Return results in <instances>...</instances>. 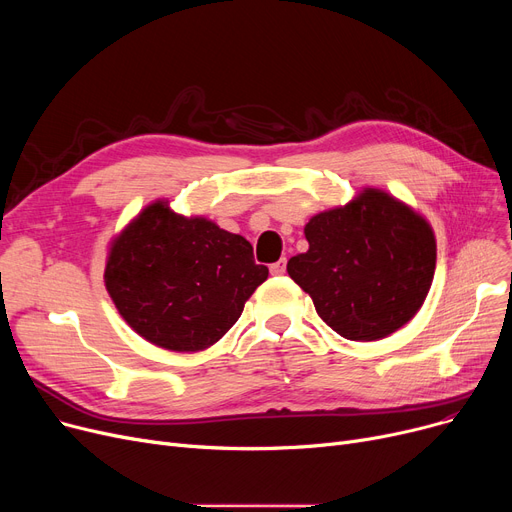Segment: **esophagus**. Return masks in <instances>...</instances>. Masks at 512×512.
Segmentation results:
<instances>
[{
  "instance_id": "34e87169",
  "label": "esophagus",
  "mask_w": 512,
  "mask_h": 512,
  "mask_svg": "<svg viewBox=\"0 0 512 512\" xmlns=\"http://www.w3.org/2000/svg\"><path fill=\"white\" fill-rule=\"evenodd\" d=\"M270 272H272V276H282V274H286V259L282 257L280 261L272 263V265H270Z\"/></svg>"
}]
</instances>
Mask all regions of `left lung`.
<instances>
[{"instance_id": "8db88e82", "label": "left lung", "mask_w": 512, "mask_h": 512, "mask_svg": "<svg viewBox=\"0 0 512 512\" xmlns=\"http://www.w3.org/2000/svg\"><path fill=\"white\" fill-rule=\"evenodd\" d=\"M307 253L286 270L313 299L317 315L346 340L396 332L421 309L436 270L432 226L380 188L305 226Z\"/></svg>"}]
</instances>
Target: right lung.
<instances>
[{"label": "right lung", "instance_id": "add662e5", "mask_svg": "<svg viewBox=\"0 0 512 512\" xmlns=\"http://www.w3.org/2000/svg\"><path fill=\"white\" fill-rule=\"evenodd\" d=\"M267 274L247 238L155 201L114 238L103 280L134 332L166 351L195 353L236 324Z\"/></svg>", "mask_w": 512, "mask_h": 512}]
</instances>
